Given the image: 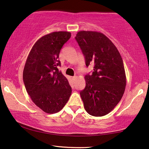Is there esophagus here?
Listing matches in <instances>:
<instances>
[{
    "label": "esophagus",
    "instance_id": "1",
    "mask_svg": "<svg viewBox=\"0 0 149 149\" xmlns=\"http://www.w3.org/2000/svg\"><path fill=\"white\" fill-rule=\"evenodd\" d=\"M77 78V76H74V77H72V79H74V80H75V79Z\"/></svg>",
    "mask_w": 149,
    "mask_h": 149
}]
</instances>
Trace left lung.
I'll return each instance as SVG.
<instances>
[{
    "instance_id": "obj_1",
    "label": "left lung",
    "mask_w": 149,
    "mask_h": 149,
    "mask_svg": "<svg viewBox=\"0 0 149 149\" xmlns=\"http://www.w3.org/2000/svg\"><path fill=\"white\" fill-rule=\"evenodd\" d=\"M75 38L86 65L94 64L92 74L85 76L86 87L80 91L84 108L92 116H104L115 107L125 90L126 75L121 54L103 33L82 30Z\"/></svg>"
}]
</instances>
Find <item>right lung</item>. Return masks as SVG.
Listing matches in <instances>:
<instances>
[{"label": "right lung", "mask_w": 149, "mask_h": 149, "mask_svg": "<svg viewBox=\"0 0 149 149\" xmlns=\"http://www.w3.org/2000/svg\"><path fill=\"white\" fill-rule=\"evenodd\" d=\"M70 32H54L38 40L30 50L23 71V81L34 104L45 113L60 111L72 94L67 78L58 70L59 54L70 38Z\"/></svg>", "instance_id": "add662e5"}]
</instances>
